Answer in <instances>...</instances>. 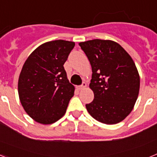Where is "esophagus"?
I'll return each mask as SVG.
<instances>
[{"instance_id": "1", "label": "esophagus", "mask_w": 157, "mask_h": 157, "mask_svg": "<svg viewBox=\"0 0 157 157\" xmlns=\"http://www.w3.org/2000/svg\"><path fill=\"white\" fill-rule=\"evenodd\" d=\"M86 83L82 82V84L81 86H78V90H82V89L86 88Z\"/></svg>"}]
</instances>
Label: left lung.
<instances>
[{
    "label": "left lung",
    "mask_w": 157,
    "mask_h": 157,
    "mask_svg": "<svg viewBox=\"0 0 157 157\" xmlns=\"http://www.w3.org/2000/svg\"><path fill=\"white\" fill-rule=\"evenodd\" d=\"M92 67L90 88L94 101L86 105L96 120L105 124L123 121L138 99L140 77L131 56L117 42L94 39L80 42Z\"/></svg>",
    "instance_id": "8db88e82"
}]
</instances>
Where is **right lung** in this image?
I'll return each instance as SVG.
<instances>
[{
    "label": "right lung",
    "instance_id": "1",
    "mask_svg": "<svg viewBox=\"0 0 157 157\" xmlns=\"http://www.w3.org/2000/svg\"><path fill=\"white\" fill-rule=\"evenodd\" d=\"M75 45L64 40L48 41L25 61L18 93L25 112L34 121L52 124L65 114L75 86L69 82L63 64Z\"/></svg>",
    "mask_w": 157,
    "mask_h": 157
}]
</instances>
